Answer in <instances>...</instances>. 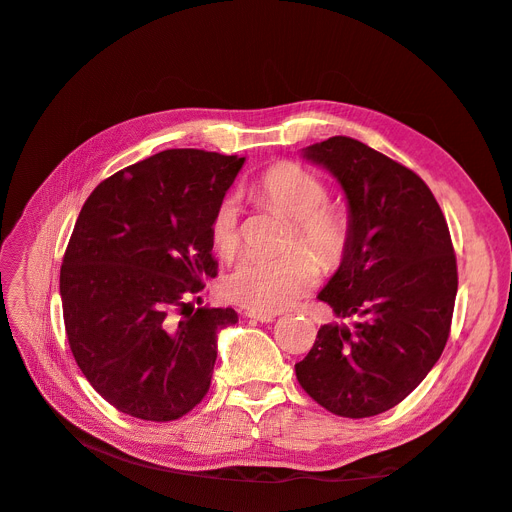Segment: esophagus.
Instances as JSON below:
<instances>
[{
	"label": "esophagus",
	"mask_w": 512,
	"mask_h": 512,
	"mask_svg": "<svg viewBox=\"0 0 512 512\" xmlns=\"http://www.w3.org/2000/svg\"><path fill=\"white\" fill-rule=\"evenodd\" d=\"M245 316H247V318H252V320H258V322H273V320H275V314H265V312H252V309H247Z\"/></svg>",
	"instance_id": "esophagus-1"
}]
</instances>
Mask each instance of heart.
I'll return each mask as SVG.
<instances>
[{
	"label": "heart",
	"mask_w": 512,
	"mask_h": 512,
	"mask_svg": "<svg viewBox=\"0 0 512 512\" xmlns=\"http://www.w3.org/2000/svg\"><path fill=\"white\" fill-rule=\"evenodd\" d=\"M260 196L292 218L290 243H301L322 265L333 267L348 252L352 237L350 213L344 205L327 200L329 190L312 170L294 162L271 166L258 181ZM213 250L224 258L237 252V205L224 198L211 220ZM320 280L316 260L303 250L280 256H245L224 280L230 301L252 312L275 314L303 299Z\"/></svg>",
	"instance_id": "1"
}]
</instances>
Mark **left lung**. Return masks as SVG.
Masks as SVG:
<instances>
[{
    "label": "left lung",
    "mask_w": 512,
    "mask_h": 512,
    "mask_svg": "<svg viewBox=\"0 0 512 512\" xmlns=\"http://www.w3.org/2000/svg\"><path fill=\"white\" fill-rule=\"evenodd\" d=\"M305 158L329 168L348 198V252L318 294L348 322L322 324L294 371L329 412L376 416L425 380L451 335V232L427 183L361 141L333 136L307 147Z\"/></svg>",
    "instance_id": "1"
}]
</instances>
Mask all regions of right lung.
Masks as SVG:
<instances>
[{"label": "right lung", "mask_w": 512, "mask_h": 512, "mask_svg": "<svg viewBox=\"0 0 512 512\" xmlns=\"http://www.w3.org/2000/svg\"><path fill=\"white\" fill-rule=\"evenodd\" d=\"M243 162L166 149L85 200L59 273L64 324L76 365L123 414L177 421L209 391L237 312L190 299L218 275L211 220Z\"/></svg>", "instance_id": "obj_1"}]
</instances>
